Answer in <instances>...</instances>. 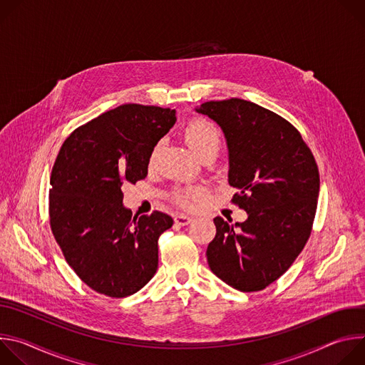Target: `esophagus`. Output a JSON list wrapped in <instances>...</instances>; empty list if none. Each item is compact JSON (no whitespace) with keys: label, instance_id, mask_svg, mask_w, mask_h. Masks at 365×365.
<instances>
[{"label":"esophagus","instance_id":"esophagus-1","mask_svg":"<svg viewBox=\"0 0 365 365\" xmlns=\"http://www.w3.org/2000/svg\"><path fill=\"white\" fill-rule=\"evenodd\" d=\"M192 221H193V220H192L190 217H187V215H183V214H179V215H176V217H175V222H176L178 225H180V227L189 225Z\"/></svg>","mask_w":365,"mask_h":365}]
</instances>
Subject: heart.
<instances>
[{
	"label": "heart",
	"mask_w": 365,
	"mask_h": 365,
	"mask_svg": "<svg viewBox=\"0 0 365 365\" xmlns=\"http://www.w3.org/2000/svg\"><path fill=\"white\" fill-rule=\"evenodd\" d=\"M185 140L199 159L207 153L217 154L221 147V133L218 127L210 120L200 118V117L193 118L187 123L185 128ZM160 148H162V141H159L153 147L150 154V163L154 162L155 155L159 154ZM202 195H203V189L199 186H193V187L175 192L172 199L178 206L183 207V210H187V207H190L192 203L197 200Z\"/></svg>",
	"instance_id": "b5f03b06"
}]
</instances>
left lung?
<instances>
[{"mask_svg":"<svg viewBox=\"0 0 365 365\" xmlns=\"http://www.w3.org/2000/svg\"><path fill=\"white\" fill-rule=\"evenodd\" d=\"M217 121L230 150L232 202L245 222L214 218L206 250L212 273L240 292H259L283 276L314 225L319 170L296 127L276 113L240 98L205 102L196 110Z\"/></svg>","mask_w":365,"mask_h":365,"instance_id":"left-lung-1","label":"left lung"}]
</instances>
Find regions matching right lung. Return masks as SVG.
<instances>
[{
    "mask_svg": "<svg viewBox=\"0 0 365 365\" xmlns=\"http://www.w3.org/2000/svg\"><path fill=\"white\" fill-rule=\"evenodd\" d=\"M176 111L124 103L78 127L51 169L50 228L68 264L110 297L138 292L159 266V237L173 225L160 211L133 217L121 186L147 176L150 154Z\"/></svg>",
    "mask_w": 365,
    "mask_h": 365,
    "instance_id": "add662e5",
    "label": "right lung"
}]
</instances>
